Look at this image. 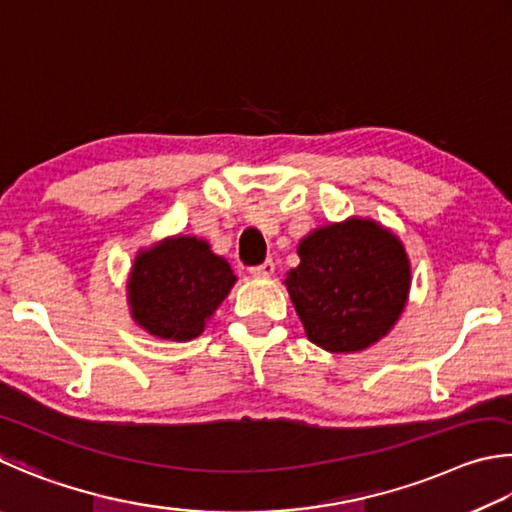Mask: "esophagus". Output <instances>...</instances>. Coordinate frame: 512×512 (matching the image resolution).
<instances>
[{"instance_id":"1","label":"esophagus","mask_w":512,"mask_h":512,"mask_svg":"<svg viewBox=\"0 0 512 512\" xmlns=\"http://www.w3.org/2000/svg\"><path fill=\"white\" fill-rule=\"evenodd\" d=\"M274 270H276V263L272 261V258H267L265 263H261V265H254L251 267V274L254 276H272L274 274Z\"/></svg>"}]
</instances>
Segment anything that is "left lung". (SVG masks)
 <instances>
[{
    "mask_svg": "<svg viewBox=\"0 0 512 512\" xmlns=\"http://www.w3.org/2000/svg\"><path fill=\"white\" fill-rule=\"evenodd\" d=\"M285 285L312 344L351 353L378 342L396 324L409 294L402 242L371 220L312 231Z\"/></svg>",
    "mask_w": 512,
    "mask_h": 512,
    "instance_id": "obj_1",
    "label": "left lung"
}]
</instances>
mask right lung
Segmentation results:
<instances>
[{
	"mask_svg": "<svg viewBox=\"0 0 512 512\" xmlns=\"http://www.w3.org/2000/svg\"><path fill=\"white\" fill-rule=\"evenodd\" d=\"M233 281L204 240L173 238L137 256L128 283L132 317L150 335L186 342L204 330Z\"/></svg>",
	"mask_w": 512,
	"mask_h": 512,
	"instance_id": "obj_1",
	"label": "right lung"
}]
</instances>
